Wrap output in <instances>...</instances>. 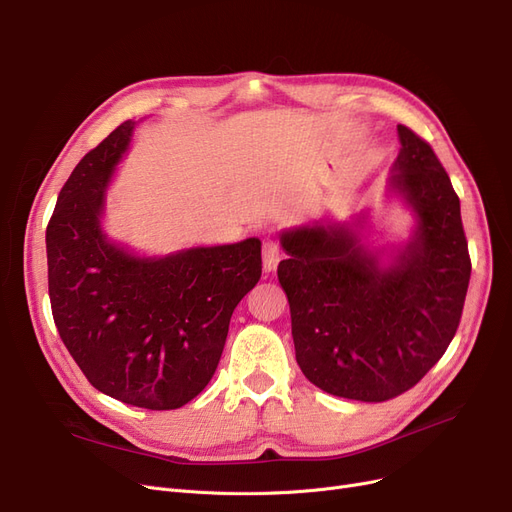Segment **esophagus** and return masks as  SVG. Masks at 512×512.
Listing matches in <instances>:
<instances>
[{
    "mask_svg": "<svg viewBox=\"0 0 512 512\" xmlns=\"http://www.w3.org/2000/svg\"><path fill=\"white\" fill-rule=\"evenodd\" d=\"M279 260H281L279 241L275 237H266L262 241V266H264V271H275Z\"/></svg>",
    "mask_w": 512,
    "mask_h": 512,
    "instance_id": "obj_1",
    "label": "esophagus"
}]
</instances>
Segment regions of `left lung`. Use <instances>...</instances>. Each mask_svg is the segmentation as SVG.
<instances>
[{"mask_svg":"<svg viewBox=\"0 0 512 512\" xmlns=\"http://www.w3.org/2000/svg\"><path fill=\"white\" fill-rule=\"evenodd\" d=\"M389 185L417 212V231L381 269L346 225L281 235L289 258L277 277L291 312L296 360L323 392L392 400L444 356L471 279L460 200L431 145L398 125Z\"/></svg>","mask_w":512,"mask_h":512,"instance_id":"left-lung-1","label":"left lung"}]
</instances>
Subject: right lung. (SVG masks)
<instances>
[{
    "instance_id": "add662e5",
    "label": "right lung",
    "mask_w": 512,
    "mask_h": 512,
    "mask_svg": "<svg viewBox=\"0 0 512 512\" xmlns=\"http://www.w3.org/2000/svg\"><path fill=\"white\" fill-rule=\"evenodd\" d=\"M116 127L72 170L47 223V285L70 356L102 394L175 410L221 360L229 321L262 275L260 241L137 258L102 233L106 187L131 141Z\"/></svg>"
}]
</instances>
